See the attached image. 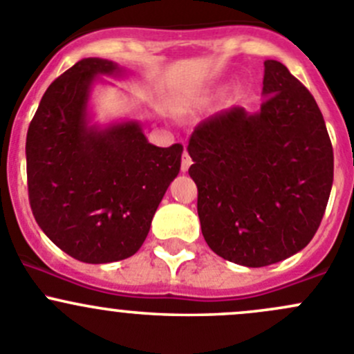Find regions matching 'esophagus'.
Here are the masks:
<instances>
[{"instance_id": "1", "label": "esophagus", "mask_w": 354, "mask_h": 354, "mask_svg": "<svg viewBox=\"0 0 354 354\" xmlns=\"http://www.w3.org/2000/svg\"><path fill=\"white\" fill-rule=\"evenodd\" d=\"M192 166V157L188 156V152H187V149H185L183 151V156H181V171H188V167Z\"/></svg>"}]
</instances>
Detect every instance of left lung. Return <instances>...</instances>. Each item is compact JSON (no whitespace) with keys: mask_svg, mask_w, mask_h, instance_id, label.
I'll use <instances>...</instances> for the list:
<instances>
[{"mask_svg":"<svg viewBox=\"0 0 354 354\" xmlns=\"http://www.w3.org/2000/svg\"><path fill=\"white\" fill-rule=\"evenodd\" d=\"M257 113L234 106L188 142L202 234L214 253L266 267L312 241L329 202L334 154L313 95L283 63H263Z\"/></svg>","mask_w":354,"mask_h":354,"instance_id":"1","label":"left lung"}]
</instances>
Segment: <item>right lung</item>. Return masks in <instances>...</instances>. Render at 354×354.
I'll use <instances>...</instances> for the list:
<instances>
[{
    "label": "right lung",
    "mask_w": 354,
    "mask_h": 354,
    "mask_svg": "<svg viewBox=\"0 0 354 354\" xmlns=\"http://www.w3.org/2000/svg\"><path fill=\"white\" fill-rule=\"evenodd\" d=\"M124 75L109 59H80L49 85L27 131L32 214L53 243L85 263L135 255L180 173L181 144L156 147L138 120L92 121L94 85Z\"/></svg>",
    "instance_id": "1"
}]
</instances>
